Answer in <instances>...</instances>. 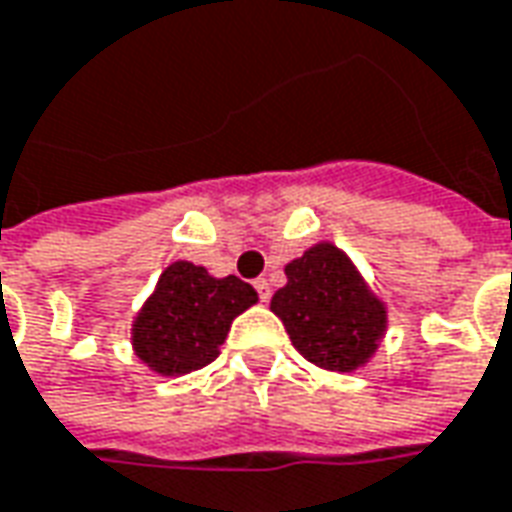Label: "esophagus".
Instances as JSON below:
<instances>
[{
	"mask_svg": "<svg viewBox=\"0 0 512 512\" xmlns=\"http://www.w3.org/2000/svg\"><path fill=\"white\" fill-rule=\"evenodd\" d=\"M253 287H256V292H259V298H262V301H270V284H267V278H256V281H253Z\"/></svg>",
	"mask_w": 512,
	"mask_h": 512,
	"instance_id": "1",
	"label": "esophagus"
}]
</instances>
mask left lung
Wrapping results in <instances>:
<instances>
[{"instance_id":"1","label":"left lung","mask_w":512,"mask_h":512,"mask_svg":"<svg viewBox=\"0 0 512 512\" xmlns=\"http://www.w3.org/2000/svg\"><path fill=\"white\" fill-rule=\"evenodd\" d=\"M284 273L287 287L273 295L270 309L303 359L337 373L362 368L379 348L387 309L351 259L331 242H320L292 259Z\"/></svg>"}]
</instances>
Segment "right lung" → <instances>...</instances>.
I'll return each mask as SVG.
<instances>
[{"mask_svg": "<svg viewBox=\"0 0 512 512\" xmlns=\"http://www.w3.org/2000/svg\"><path fill=\"white\" fill-rule=\"evenodd\" d=\"M259 301L242 278L209 276L206 267L175 262L133 320V351L161 376H183L220 354L231 323Z\"/></svg>", "mask_w": 512, "mask_h": 512, "instance_id": "1", "label": "right lung"}]
</instances>
